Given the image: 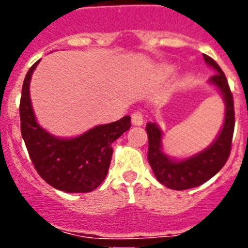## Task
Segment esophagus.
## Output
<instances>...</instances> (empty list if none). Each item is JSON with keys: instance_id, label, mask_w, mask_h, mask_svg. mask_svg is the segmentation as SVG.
Returning <instances> with one entry per match:
<instances>
[{"instance_id": "1", "label": "esophagus", "mask_w": 248, "mask_h": 248, "mask_svg": "<svg viewBox=\"0 0 248 248\" xmlns=\"http://www.w3.org/2000/svg\"><path fill=\"white\" fill-rule=\"evenodd\" d=\"M131 123H133L134 125H141L144 123L143 113L140 110H135L134 113L131 114Z\"/></svg>"}]
</instances>
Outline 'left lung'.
<instances>
[{
    "mask_svg": "<svg viewBox=\"0 0 248 248\" xmlns=\"http://www.w3.org/2000/svg\"><path fill=\"white\" fill-rule=\"evenodd\" d=\"M203 59L216 71V74L210 78V82L220 89L226 104L223 128L217 139L215 140V143L195 156L183 161H174L161 151V131L156 124H146V133L149 138V164L157 181L169 189L186 190L202 185L220 171L229 160L231 153L232 137L235 129L233 95L230 89L226 76L223 74L220 65L206 54H203Z\"/></svg>",
    "mask_w": 248,
    "mask_h": 248,
    "instance_id": "8db88e82",
    "label": "left lung"
}]
</instances>
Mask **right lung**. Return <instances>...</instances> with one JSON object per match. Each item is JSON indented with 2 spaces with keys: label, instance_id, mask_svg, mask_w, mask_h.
<instances>
[{
  "label": "right lung",
  "instance_id": "1",
  "mask_svg": "<svg viewBox=\"0 0 248 248\" xmlns=\"http://www.w3.org/2000/svg\"><path fill=\"white\" fill-rule=\"evenodd\" d=\"M39 61L22 85L21 134L34 169L43 180L64 192H89L103 183L110 165L111 144L131 126L130 117L95 126L74 139H58L37 124L30 99V80Z\"/></svg>",
  "mask_w": 248,
  "mask_h": 248
}]
</instances>
